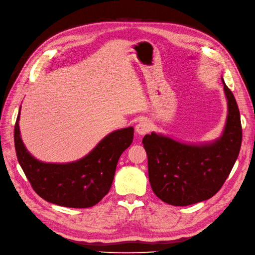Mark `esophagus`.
Wrapping results in <instances>:
<instances>
[{
    "instance_id": "obj_1",
    "label": "esophagus",
    "mask_w": 255,
    "mask_h": 255,
    "mask_svg": "<svg viewBox=\"0 0 255 255\" xmlns=\"http://www.w3.org/2000/svg\"><path fill=\"white\" fill-rule=\"evenodd\" d=\"M151 130V123L148 120H141L136 126V132L139 135H144Z\"/></svg>"
}]
</instances>
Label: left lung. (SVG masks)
Wrapping results in <instances>:
<instances>
[{"label":"left lung","instance_id":"1","mask_svg":"<svg viewBox=\"0 0 255 255\" xmlns=\"http://www.w3.org/2000/svg\"><path fill=\"white\" fill-rule=\"evenodd\" d=\"M229 115L222 137L212 144L189 145L151 133L142 139L151 187L161 201L186 206L212 198L225 184L243 140L241 114L225 81Z\"/></svg>","mask_w":255,"mask_h":255}]
</instances>
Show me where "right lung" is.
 Returning <instances> with one entry per match:
<instances>
[{"instance_id": "right-lung-1", "label": "right lung", "mask_w": 255, "mask_h": 255, "mask_svg": "<svg viewBox=\"0 0 255 255\" xmlns=\"http://www.w3.org/2000/svg\"><path fill=\"white\" fill-rule=\"evenodd\" d=\"M19 115L14 125V148L22 170L37 195L56 205L86 208L109 194L118 159L133 141V128L107 135L87 156L74 163L45 164L35 159L23 145Z\"/></svg>"}]
</instances>
